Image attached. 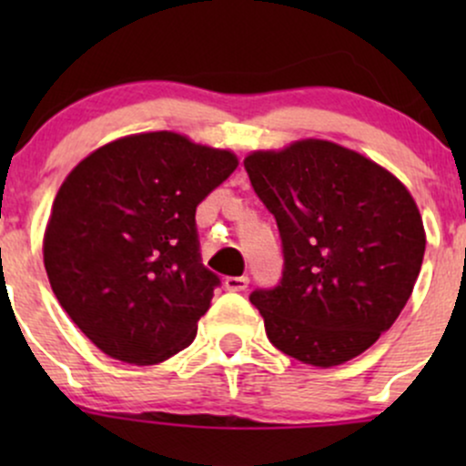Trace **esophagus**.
<instances>
[{"instance_id":"1","label":"esophagus","mask_w":466,"mask_h":466,"mask_svg":"<svg viewBox=\"0 0 466 466\" xmlns=\"http://www.w3.org/2000/svg\"><path fill=\"white\" fill-rule=\"evenodd\" d=\"M223 285H226L228 291H245L249 285V278L248 276H229V278H226V282H223Z\"/></svg>"}]
</instances>
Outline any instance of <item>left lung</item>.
<instances>
[{
  "instance_id": "8db88e82",
  "label": "left lung",
  "mask_w": 466,
  "mask_h": 466,
  "mask_svg": "<svg viewBox=\"0 0 466 466\" xmlns=\"http://www.w3.org/2000/svg\"><path fill=\"white\" fill-rule=\"evenodd\" d=\"M243 164L285 254L280 285L249 296L267 337L315 368L355 360L414 291L425 254L414 197L370 157L318 137L251 151Z\"/></svg>"
}]
</instances>
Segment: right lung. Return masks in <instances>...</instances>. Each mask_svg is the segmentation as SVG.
<instances>
[{
	"label": "right lung",
	"instance_id": "right-lung-1",
	"mask_svg": "<svg viewBox=\"0 0 466 466\" xmlns=\"http://www.w3.org/2000/svg\"><path fill=\"white\" fill-rule=\"evenodd\" d=\"M237 166L228 148L151 131L96 148L63 181L44 265L56 300L105 355L153 366L192 344L218 285L201 265L195 212Z\"/></svg>",
	"mask_w": 466,
	"mask_h": 466
}]
</instances>
